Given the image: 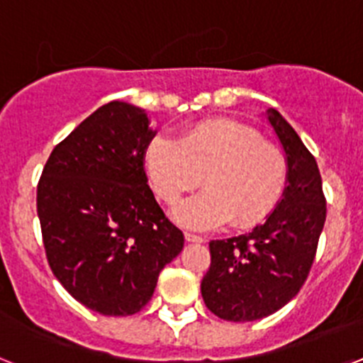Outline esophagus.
<instances>
[{
    "mask_svg": "<svg viewBox=\"0 0 363 363\" xmlns=\"http://www.w3.org/2000/svg\"><path fill=\"white\" fill-rule=\"evenodd\" d=\"M185 240H187V242H191V243H201V242H205V240L201 238L200 234H192V233H185Z\"/></svg>",
    "mask_w": 363,
    "mask_h": 363,
    "instance_id": "obj_1",
    "label": "esophagus"
}]
</instances>
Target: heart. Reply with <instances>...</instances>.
Returning <instances> with one entry per match:
<instances>
[{"mask_svg":"<svg viewBox=\"0 0 363 363\" xmlns=\"http://www.w3.org/2000/svg\"><path fill=\"white\" fill-rule=\"evenodd\" d=\"M154 194L167 205L203 185L205 192L178 205L174 220L207 230L229 221L234 229L258 225L280 201L287 160L255 129L233 120L192 125L178 143L156 136L143 154Z\"/></svg>","mask_w":363,"mask_h":363,"instance_id":"1","label":"heart"}]
</instances>
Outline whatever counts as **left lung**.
I'll list each match as a JSON object with an SVG mask.
<instances>
[{"label": "left lung", "mask_w": 363, "mask_h": 363, "mask_svg": "<svg viewBox=\"0 0 363 363\" xmlns=\"http://www.w3.org/2000/svg\"><path fill=\"white\" fill-rule=\"evenodd\" d=\"M267 120L287 160L284 196L265 223L249 234L209 243L211 267L201 280L207 309L229 322L265 318L296 296L325 223L316 160L280 112L269 108Z\"/></svg>", "instance_id": "8db88e82"}]
</instances>
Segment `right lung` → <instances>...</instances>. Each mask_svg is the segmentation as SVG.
I'll list each match as a JSON object with an SVG mask.
<instances>
[{
  "label": "right lung",
  "mask_w": 363,
  "mask_h": 363,
  "mask_svg": "<svg viewBox=\"0 0 363 363\" xmlns=\"http://www.w3.org/2000/svg\"><path fill=\"white\" fill-rule=\"evenodd\" d=\"M154 134L143 108L111 101L54 147L38 184L54 277L105 316L142 311L184 249V233L147 185L143 154Z\"/></svg>",
  "instance_id": "obj_1"
}]
</instances>
